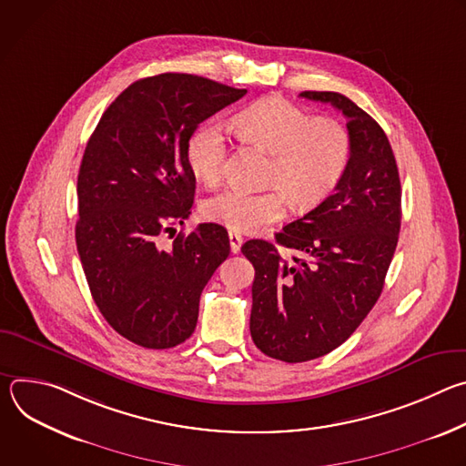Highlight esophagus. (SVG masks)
I'll return each instance as SVG.
<instances>
[{
    "mask_svg": "<svg viewBox=\"0 0 466 466\" xmlns=\"http://www.w3.org/2000/svg\"><path fill=\"white\" fill-rule=\"evenodd\" d=\"M228 241H230V250L234 252V254H238L239 252V248H241V243H243V238L238 234V232H228Z\"/></svg>",
    "mask_w": 466,
    "mask_h": 466,
    "instance_id": "1",
    "label": "esophagus"
}]
</instances>
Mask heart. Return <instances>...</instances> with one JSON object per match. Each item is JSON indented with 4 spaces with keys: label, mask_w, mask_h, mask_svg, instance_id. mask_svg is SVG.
Instances as JSON below:
<instances>
[{
    "label": "heart",
    "mask_w": 466,
    "mask_h": 466,
    "mask_svg": "<svg viewBox=\"0 0 466 466\" xmlns=\"http://www.w3.org/2000/svg\"><path fill=\"white\" fill-rule=\"evenodd\" d=\"M245 142L271 155L265 191L227 187L203 207L207 219L232 232L252 234L288 214V203L308 210L322 203L347 173L352 155L349 130L336 119L315 117L279 97L263 99L236 117ZM186 160L197 180L216 186L225 175L227 135L210 119L187 140Z\"/></svg>",
    "instance_id": "heart-1"
}]
</instances>
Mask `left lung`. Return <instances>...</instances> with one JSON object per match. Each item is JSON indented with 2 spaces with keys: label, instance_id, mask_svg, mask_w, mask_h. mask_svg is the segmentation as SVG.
Here are the masks:
<instances>
[{
  "label": "left lung",
  "instance_id": "8db88e82",
  "mask_svg": "<svg viewBox=\"0 0 466 466\" xmlns=\"http://www.w3.org/2000/svg\"><path fill=\"white\" fill-rule=\"evenodd\" d=\"M347 117L352 142L345 177L322 203L277 234L302 258L250 239V336L269 358L302 363L343 345L376 304L402 221V187L383 128L338 92H302Z\"/></svg>",
  "mask_w": 466,
  "mask_h": 466
}]
</instances>
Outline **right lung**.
<instances>
[{"mask_svg":"<svg viewBox=\"0 0 466 466\" xmlns=\"http://www.w3.org/2000/svg\"><path fill=\"white\" fill-rule=\"evenodd\" d=\"M247 90L189 74L132 83L101 116L79 177L76 241L94 302L119 336L171 349L195 329L198 299L228 258L221 225L162 234L191 214L195 175L186 146L198 127Z\"/></svg>","mask_w":466,"mask_h":466,"instance_id":"add662e5","label":"right lung"}]
</instances>
